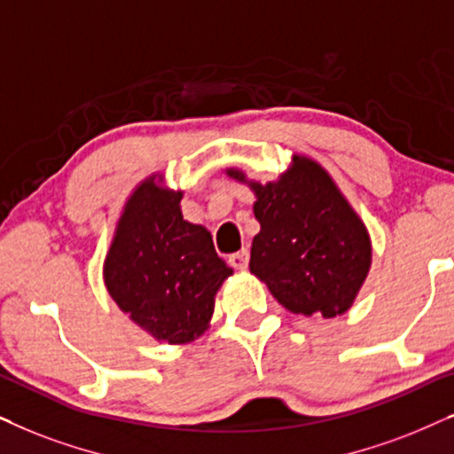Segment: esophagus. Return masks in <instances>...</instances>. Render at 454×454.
Returning <instances> with one entry per match:
<instances>
[{"mask_svg":"<svg viewBox=\"0 0 454 454\" xmlns=\"http://www.w3.org/2000/svg\"><path fill=\"white\" fill-rule=\"evenodd\" d=\"M231 265L234 270H247V265H249V249H243L239 253H234V255H231Z\"/></svg>","mask_w":454,"mask_h":454,"instance_id":"1","label":"esophagus"}]
</instances>
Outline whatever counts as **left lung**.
Masks as SVG:
<instances>
[{"instance_id": "8db88e82", "label": "left lung", "mask_w": 454, "mask_h": 454, "mask_svg": "<svg viewBox=\"0 0 454 454\" xmlns=\"http://www.w3.org/2000/svg\"><path fill=\"white\" fill-rule=\"evenodd\" d=\"M249 184L262 226L251 245V274L288 311L336 317L353 305L372 265V240L334 180L317 161L293 155L276 183Z\"/></svg>"}]
</instances>
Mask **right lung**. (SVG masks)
<instances>
[{
  "label": "right lung",
  "instance_id": "obj_1",
  "mask_svg": "<svg viewBox=\"0 0 454 454\" xmlns=\"http://www.w3.org/2000/svg\"><path fill=\"white\" fill-rule=\"evenodd\" d=\"M183 191L149 176L120 215L104 263L110 297L155 340L184 344L207 330L215 293L232 274L211 234L180 211Z\"/></svg>",
  "mask_w": 454,
  "mask_h": 454
}]
</instances>
